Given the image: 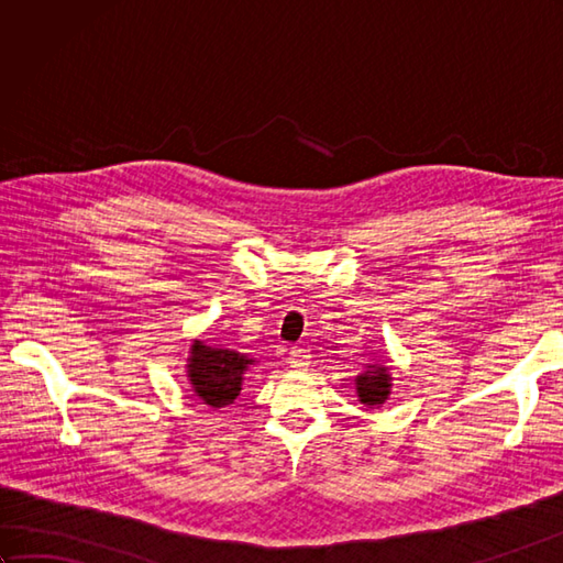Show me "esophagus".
I'll return each instance as SVG.
<instances>
[{"label":"esophagus","mask_w":563,"mask_h":563,"mask_svg":"<svg viewBox=\"0 0 563 563\" xmlns=\"http://www.w3.org/2000/svg\"><path fill=\"white\" fill-rule=\"evenodd\" d=\"M309 361H312V355H309V349H305V345H292V349H290V357H288L290 367L302 369V367L309 365Z\"/></svg>","instance_id":"34e87169"}]
</instances>
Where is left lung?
I'll return each instance as SVG.
<instances>
[{"instance_id": "8db88e82", "label": "left lung", "mask_w": 563, "mask_h": 563, "mask_svg": "<svg viewBox=\"0 0 563 563\" xmlns=\"http://www.w3.org/2000/svg\"><path fill=\"white\" fill-rule=\"evenodd\" d=\"M389 373L385 367H375L369 373L357 377V397H361L363 404L375 406V404H385L389 397Z\"/></svg>"}]
</instances>
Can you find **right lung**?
Segmentation results:
<instances>
[{"label":"right lung","mask_w":563,"mask_h":563,"mask_svg":"<svg viewBox=\"0 0 563 563\" xmlns=\"http://www.w3.org/2000/svg\"><path fill=\"white\" fill-rule=\"evenodd\" d=\"M188 377L202 404L220 409V406L232 404L239 391H242L244 369L251 361L236 351L210 349V345L196 341L190 349Z\"/></svg>","instance_id":"add662e5"}]
</instances>
